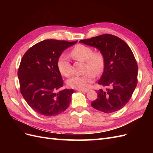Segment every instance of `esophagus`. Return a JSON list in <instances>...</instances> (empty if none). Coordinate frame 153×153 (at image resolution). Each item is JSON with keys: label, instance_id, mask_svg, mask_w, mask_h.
<instances>
[{"label": "esophagus", "instance_id": "obj_1", "mask_svg": "<svg viewBox=\"0 0 153 153\" xmlns=\"http://www.w3.org/2000/svg\"><path fill=\"white\" fill-rule=\"evenodd\" d=\"M77 91H82L83 93H87V92H88L89 90H87V89H77Z\"/></svg>", "mask_w": 153, "mask_h": 153}]
</instances>
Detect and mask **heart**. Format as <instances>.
I'll use <instances>...</instances> for the list:
<instances>
[{"label":"heart","mask_w":153,"mask_h":153,"mask_svg":"<svg viewBox=\"0 0 153 153\" xmlns=\"http://www.w3.org/2000/svg\"><path fill=\"white\" fill-rule=\"evenodd\" d=\"M75 60L85 62V71L82 76H76L68 81V85L76 89H87L90 87L95 74H101L105 66V58L99 51L93 52V48L87 45H77L71 52ZM58 69L60 74L66 77H70L73 74L72 66L69 58L66 54H62L57 61Z\"/></svg>","instance_id":"b5f03b06"}]
</instances>
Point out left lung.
Listing matches in <instances>:
<instances>
[{
    "instance_id": "1",
    "label": "left lung",
    "mask_w": 153,
    "mask_h": 153,
    "mask_svg": "<svg viewBox=\"0 0 153 153\" xmlns=\"http://www.w3.org/2000/svg\"><path fill=\"white\" fill-rule=\"evenodd\" d=\"M79 42L98 48L105 58L98 84L106 89L97 91V98L91 105L105 113L118 111L129 102L137 84L138 66L131 48L121 39L110 34Z\"/></svg>"
}]
</instances>
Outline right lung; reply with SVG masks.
<instances>
[{"label":"right lung","mask_w":153,"mask_h":153,"mask_svg":"<svg viewBox=\"0 0 153 153\" xmlns=\"http://www.w3.org/2000/svg\"><path fill=\"white\" fill-rule=\"evenodd\" d=\"M77 43L47 39L34 45L23 56L18 71L20 92L35 112L53 116L69 106L73 89L60 90L63 79L57 61L62 52Z\"/></svg>","instance_id":"right-lung-1"}]
</instances>
